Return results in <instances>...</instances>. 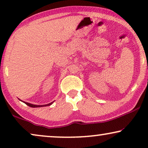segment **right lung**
<instances>
[{
	"instance_id": "1",
	"label": "right lung",
	"mask_w": 148,
	"mask_h": 148,
	"mask_svg": "<svg viewBox=\"0 0 148 148\" xmlns=\"http://www.w3.org/2000/svg\"><path fill=\"white\" fill-rule=\"evenodd\" d=\"M25 104H27L28 106H30V107H32V108H37V107H42V106H50V105H51L52 103L53 102H51L50 103V104H45V105H34V104H29V103H27V102H24Z\"/></svg>"
}]
</instances>
